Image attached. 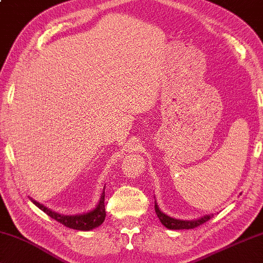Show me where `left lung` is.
<instances>
[{"mask_svg":"<svg viewBox=\"0 0 263 263\" xmlns=\"http://www.w3.org/2000/svg\"><path fill=\"white\" fill-rule=\"evenodd\" d=\"M155 212L156 215L159 217L161 223H162L165 228L168 229H193L195 227H199L200 224L204 223L208 220H211V217L213 216V214H207V215H203L199 217V219H194V220H180V219H174V217H171L168 215H165L163 212L160 211L159 205H157V202L155 201Z\"/></svg>","mask_w":263,"mask_h":263,"instance_id":"8db88e82","label":"left lung"}]
</instances>
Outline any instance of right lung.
<instances>
[{
	"mask_svg": "<svg viewBox=\"0 0 263 263\" xmlns=\"http://www.w3.org/2000/svg\"><path fill=\"white\" fill-rule=\"evenodd\" d=\"M104 188H106V185H104ZM104 188L95 208H92L89 212L75 214V215H63V214H59L51 211L49 208H47L46 205L41 204L40 202L31 199V197H29V199L36 207H39L47 215H49L51 219L56 220L60 223L66 226V227L76 230H82V232H88V230L98 228L99 226L103 223L104 219H106V209H104V196H106V194H104Z\"/></svg>",
	"mask_w": 263,
	"mask_h": 263,
	"instance_id": "1",
	"label": "right lung"
}]
</instances>
